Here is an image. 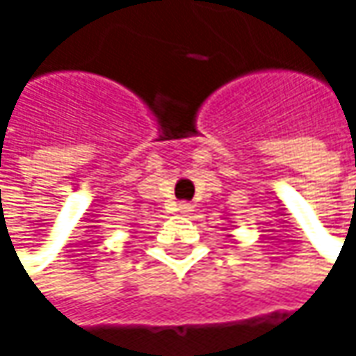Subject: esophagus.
I'll use <instances>...</instances> for the list:
<instances>
[{
  "mask_svg": "<svg viewBox=\"0 0 356 356\" xmlns=\"http://www.w3.org/2000/svg\"><path fill=\"white\" fill-rule=\"evenodd\" d=\"M177 212L179 214H183V216H187V214H191V212H193V206H191L189 202H179Z\"/></svg>",
  "mask_w": 356,
  "mask_h": 356,
  "instance_id": "34e87169",
  "label": "esophagus"
}]
</instances>
